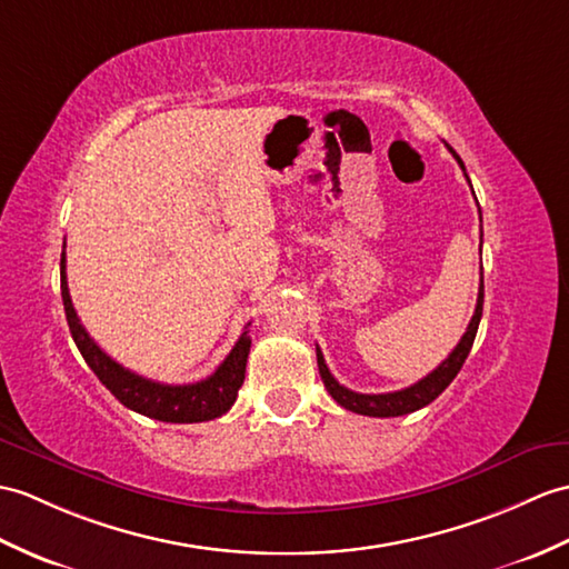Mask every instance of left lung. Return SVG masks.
<instances>
[{
    "instance_id": "8db88e82",
    "label": "left lung",
    "mask_w": 569,
    "mask_h": 569,
    "mask_svg": "<svg viewBox=\"0 0 569 569\" xmlns=\"http://www.w3.org/2000/svg\"><path fill=\"white\" fill-rule=\"evenodd\" d=\"M451 154L458 160L460 169L466 171L463 167V160L456 154L453 148ZM468 179V174H466ZM470 181V179H468ZM482 300H485V281L480 276V290H478V306H475V315L472 320L466 329L463 339L458 341V347L448 353V359L436 368V371H431L427 378H421L419 382H415V386H409L405 390H395V392H380V395H363V392H353L345 386H339L337 378L329 373V368L325 363V356L322 351L317 349V366H320V376H322V382L327 392L332 395V398L349 409V412H356V415H366V417H402V415H409V412H417V409L427 407L429 402H433L439 395L451 386L453 378L458 376L460 368H463L468 353L472 349V341H475V335H478V327H480V317H482Z\"/></svg>"
}]
</instances>
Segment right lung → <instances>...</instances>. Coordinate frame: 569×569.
I'll list each match as a JSON object with an SVG mask.
<instances>
[{"instance_id": "obj_1", "label": "right lung", "mask_w": 569, "mask_h": 569, "mask_svg": "<svg viewBox=\"0 0 569 569\" xmlns=\"http://www.w3.org/2000/svg\"><path fill=\"white\" fill-rule=\"evenodd\" d=\"M60 290H62V306L68 315V325L74 345L82 353V359L97 378L111 390L113 398L123 407L133 409L138 415L150 419L171 421V425H193V421H208L228 412L237 400V390L244 382V368L252 339H249L247 329L237 345L228 353L213 376L206 380L189 382V386H164L150 378H142L133 371H128L121 363H116L109 353L101 351L94 339L87 335V329L79 322L74 312L70 288H68V273H64V249L60 257Z\"/></svg>"}]
</instances>
